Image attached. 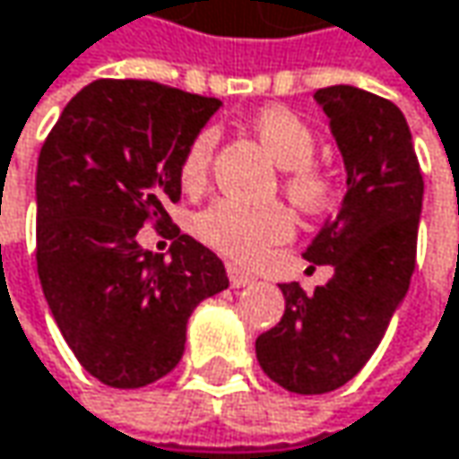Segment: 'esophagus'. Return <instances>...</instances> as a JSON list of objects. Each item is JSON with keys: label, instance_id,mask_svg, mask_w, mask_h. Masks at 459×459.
<instances>
[{"label": "esophagus", "instance_id": "esophagus-1", "mask_svg": "<svg viewBox=\"0 0 459 459\" xmlns=\"http://www.w3.org/2000/svg\"><path fill=\"white\" fill-rule=\"evenodd\" d=\"M226 270H229V281L233 288H244V285L255 283V275H252V273H247V270H241L238 264H229Z\"/></svg>", "mask_w": 459, "mask_h": 459}]
</instances>
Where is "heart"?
<instances>
[{
	"instance_id": "b5f03b06",
	"label": "heart",
	"mask_w": 459,
	"mask_h": 459,
	"mask_svg": "<svg viewBox=\"0 0 459 459\" xmlns=\"http://www.w3.org/2000/svg\"><path fill=\"white\" fill-rule=\"evenodd\" d=\"M252 129L264 150L285 169V195L301 210H325L335 197L330 174L311 163L316 152V134L311 124L285 106H264L252 119ZM215 148V134L200 132L181 158L178 178L186 192L203 189ZM197 233L207 247L236 262H256L270 247L290 238L293 218L283 204H247L215 200L197 218Z\"/></svg>"
}]
</instances>
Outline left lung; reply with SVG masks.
I'll return each mask as SVG.
<instances>
[{"label": "left lung", "mask_w": 459, "mask_h": 459, "mask_svg": "<svg viewBox=\"0 0 459 459\" xmlns=\"http://www.w3.org/2000/svg\"><path fill=\"white\" fill-rule=\"evenodd\" d=\"M330 119L348 192L304 259L333 264V278L307 293L283 283L281 322L256 337V361L283 390L325 394L351 382L408 293L416 270L423 176L403 111L353 85L314 93Z\"/></svg>", "instance_id": "obj_1"}]
</instances>
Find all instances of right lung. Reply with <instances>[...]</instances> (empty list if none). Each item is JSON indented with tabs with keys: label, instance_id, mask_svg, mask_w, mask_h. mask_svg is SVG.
Masks as SVG:
<instances>
[{
	"label": "right lung",
	"instance_id": "obj_1",
	"mask_svg": "<svg viewBox=\"0 0 459 459\" xmlns=\"http://www.w3.org/2000/svg\"><path fill=\"white\" fill-rule=\"evenodd\" d=\"M218 98L150 80H95L65 106L36 171V262L56 327L95 379L117 390L158 382L184 356L197 304L226 290V267L181 233L171 256L137 244L171 223L181 158Z\"/></svg>",
	"mask_w": 459,
	"mask_h": 459
}]
</instances>
